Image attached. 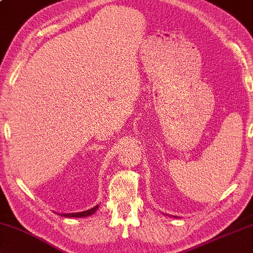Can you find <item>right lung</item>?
<instances>
[{
  "label": "right lung",
  "instance_id": "obj_1",
  "mask_svg": "<svg viewBox=\"0 0 253 253\" xmlns=\"http://www.w3.org/2000/svg\"><path fill=\"white\" fill-rule=\"evenodd\" d=\"M100 204L96 203L95 205L89 206L88 208H83L79 209V211H54V212L57 213V215L63 216V217H76V218H81V217H88L92 215V213L96 212L97 209L99 208Z\"/></svg>",
  "mask_w": 253,
  "mask_h": 253
}]
</instances>
